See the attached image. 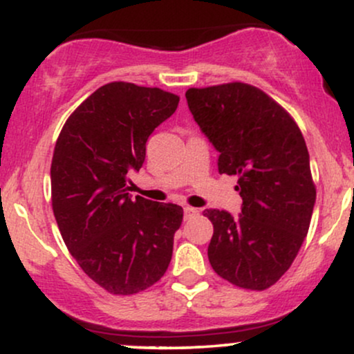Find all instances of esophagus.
Returning a JSON list of instances; mask_svg holds the SVG:
<instances>
[{"mask_svg":"<svg viewBox=\"0 0 354 354\" xmlns=\"http://www.w3.org/2000/svg\"><path fill=\"white\" fill-rule=\"evenodd\" d=\"M183 214H185V219H191V218L196 216L198 209L196 208H191V206H185V209H183Z\"/></svg>","mask_w":354,"mask_h":354,"instance_id":"esophagus-1","label":"esophagus"}]
</instances>
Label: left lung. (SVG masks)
Listing matches in <instances>:
<instances>
[{"mask_svg": "<svg viewBox=\"0 0 354 354\" xmlns=\"http://www.w3.org/2000/svg\"><path fill=\"white\" fill-rule=\"evenodd\" d=\"M203 135L219 153L218 171L238 176V216L206 209L211 266L226 281L266 290L290 270L310 228L316 188L310 154L293 118L261 89L228 83L186 91Z\"/></svg>", "mask_w": 354, "mask_h": 354, "instance_id": "left-lung-1", "label": "left lung"}]
</instances>
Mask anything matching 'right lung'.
Wrapping results in <instances>:
<instances>
[{
    "mask_svg": "<svg viewBox=\"0 0 354 354\" xmlns=\"http://www.w3.org/2000/svg\"><path fill=\"white\" fill-rule=\"evenodd\" d=\"M180 98L160 88L108 83L68 118L51 163L53 213L81 270L113 295L149 288L168 270L183 208L128 193L146 141Z\"/></svg>",
    "mask_w": 354,
    "mask_h": 354,
    "instance_id": "obj_1",
    "label": "right lung"
}]
</instances>
